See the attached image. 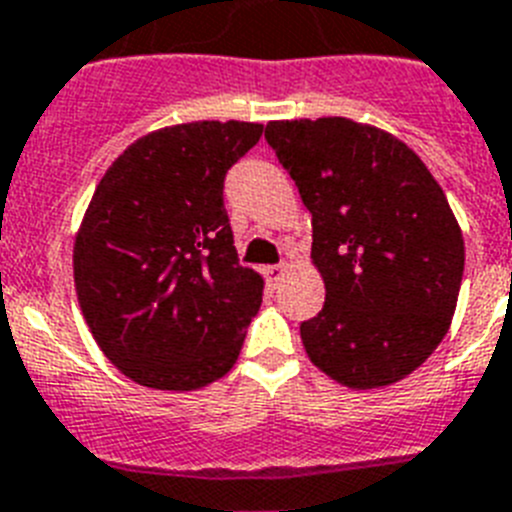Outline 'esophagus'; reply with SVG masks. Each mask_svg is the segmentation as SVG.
I'll use <instances>...</instances> for the list:
<instances>
[{
	"label": "esophagus",
	"mask_w": 512,
	"mask_h": 512,
	"mask_svg": "<svg viewBox=\"0 0 512 512\" xmlns=\"http://www.w3.org/2000/svg\"><path fill=\"white\" fill-rule=\"evenodd\" d=\"M266 280L272 282V285H280L282 280H285L287 274V266L285 264H277V266H266Z\"/></svg>",
	"instance_id": "obj_1"
}]
</instances>
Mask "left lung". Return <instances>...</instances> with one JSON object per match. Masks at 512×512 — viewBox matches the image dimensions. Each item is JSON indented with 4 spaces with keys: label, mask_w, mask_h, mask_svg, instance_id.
Masks as SVG:
<instances>
[{
    "label": "left lung",
    "mask_w": 512,
    "mask_h": 512,
    "mask_svg": "<svg viewBox=\"0 0 512 512\" xmlns=\"http://www.w3.org/2000/svg\"><path fill=\"white\" fill-rule=\"evenodd\" d=\"M264 135L311 211L327 290L301 324L308 358L350 390L400 382L458 303L466 248L445 190L400 138L348 117L277 120Z\"/></svg>",
    "instance_id": "left-lung-1"
}]
</instances>
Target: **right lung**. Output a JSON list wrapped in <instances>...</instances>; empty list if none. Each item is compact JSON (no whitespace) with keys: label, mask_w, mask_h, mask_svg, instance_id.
I'll list each match as a JSON object with an SVG mask.
<instances>
[{"label":"right lung","mask_w":512,"mask_h":512,"mask_svg":"<svg viewBox=\"0 0 512 512\" xmlns=\"http://www.w3.org/2000/svg\"><path fill=\"white\" fill-rule=\"evenodd\" d=\"M259 122H183L143 135L96 185L73 246L80 311L133 382L188 392L235 366L264 293L238 264L225 175Z\"/></svg>","instance_id":"obj_1"}]
</instances>
